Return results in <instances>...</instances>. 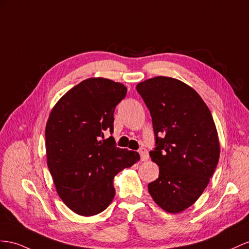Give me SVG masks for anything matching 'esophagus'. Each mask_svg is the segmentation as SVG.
Wrapping results in <instances>:
<instances>
[{
    "mask_svg": "<svg viewBox=\"0 0 249 249\" xmlns=\"http://www.w3.org/2000/svg\"><path fill=\"white\" fill-rule=\"evenodd\" d=\"M139 154H140V156H141V161H142V162H145V161L148 160V158H149L148 151L146 150L145 148H141V149H140V150H139Z\"/></svg>",
    "mask_w": 249,
    "mask_h": 249,
    "instance_id": "esophagus-1",
    "label": "esophagus"
}]
</instances>
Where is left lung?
<instances>
[{
    "instance_id": "1",
    "label": "left lung",
    "mask_w": 249,
    "mask_h": 249,
    "mask_svg": "<svg viewBox=\"0 0 249 249\" xmlns=\"http://www.w3.org/2000/svg\"><path fill=\"white\" fill-rule=\"evenodd\" d=\"M136 88L150 111L157 147L149 155L160 171L148 191L166 213H182L201 196L219 162L212 112L194 88L178 79L155 76Z\"/></svg>"
}]
</instances>
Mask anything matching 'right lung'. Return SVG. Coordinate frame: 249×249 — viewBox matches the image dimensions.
Instances as JSON below:
<instances>
[{"instance_id": "right-lung-1", "label": "right lung", "mask_w": 249, "mask_h": 249, "mask_svg": "<svg viewBox=\"0 0 249 249\" xmlns=\"http://www.w3.org/2000/svg\"><path fill=\"white\" fill-rule=\"evenodd\" d=\"M127 87L105 78H89L56 102L46 123L47 165L61 200L72 212L92 216L105 210L116 190L113 179L140 160L136 151L118 148L112 137L114 108Z\"/></svg>"}]
</instances>
